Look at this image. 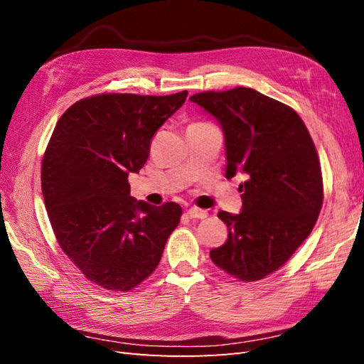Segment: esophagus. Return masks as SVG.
Here are the masks:
<instances>
[{
	"label": "esophagus",
	"mask_w": 364,
	"mask_h": 364,
	"mask_svg": "<svg viewBox=\"0 0 364 364\" xmlns=\"http://www.w3.org/2000/svg\"><path fill=\"white\" fill-rule=\"evenodd\" d=\"M188 215L191 219H205L208 215V211L200 210V208H189Z\"/></svg>",
	"instance_id": "34e87169"
}]
</instances>
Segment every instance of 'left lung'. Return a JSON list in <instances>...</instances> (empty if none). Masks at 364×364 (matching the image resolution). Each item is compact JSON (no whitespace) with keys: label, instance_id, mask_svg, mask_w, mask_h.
<instances>
[{"label":"left lung","instance_id":"obj_1","mask_svg":"<svg viewBox=\"0 0 364 364\" xmlns=\"http://www.w3.org/2000/svg\"><path fill=\"white\" fill-rule=\"evenodd\" d=\"M225 134L227 178L247 175L242 211H220L228 239L210 257L241 282L274 274L310 236L323 202L318 151L304 120L288 105L249 87L192 95Z\"/></svg>","mask_w":364,"mask_h":364}]
</instances>
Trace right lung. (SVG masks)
I'll return each instance as SVG.
<instances>
[{"mask_svg": "<svg viewBox=\"0 0 364 364\" xmlns=\"http://www.w3.org/2000/svg\"><path fill=\"white\" fill-rule=\"evenodd\" d=\"M188 90L154 97L100 94L60 115L42 161V194L60 249L84 277L131 291L158 267L181 206L129 196L128 175L150 154L154 133Z\"/></svg>", "mask_w": 364, "mask_h": 364, "instance_id": "right-lung-1", "label": "right lung"}]
</instances>
